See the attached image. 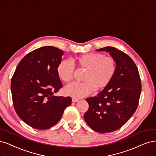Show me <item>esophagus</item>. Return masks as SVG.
<instances>
[{"label": "esophagus", "mask_w": 156, "mask_h": 156, "mask_svg": "<svg viewBox=\"0 0 156 156\" xmlns=\"http://www.w3.org/2000/svg\"><path fill=\"white\" fill-rule=\"evenodd\" d=\"M79 100V99L76 98H72V101L73 102H77Z\"/></svg>", "instance_id": "obj_1"}]
</instances>
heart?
<instances>
[{
  "instance_id": "1",
  "label": "heart",
  "mask_w": 156,
  "mask_h": 156,
  "mask_svg": "<svg viewBox=\"0 0 156 156\" xmlns=\"http://www.w3.org/2000/svg\"><path fill=\"white\" fill-rule=\"evenodd\" d=\"M74 62L77 68L85 70L83 82H73L64 88L66 94L80 98L91 94L95 90H101L110 84L116 72V61L114 58L101 53H87L80 55ZM57 74L60 80L69 82L74 73V67L69 60H62L57 67Z\"/></svg>"
}]
</instances>
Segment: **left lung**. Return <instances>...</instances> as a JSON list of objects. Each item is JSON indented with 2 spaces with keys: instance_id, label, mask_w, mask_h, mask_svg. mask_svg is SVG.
Listing matches in <instances>:
<instances>
[{
  "instance_id": "left-lung-1",
  "label": "left lung",
  "mask_w": 156,
  "mask_h": 156,
  "mask_svg": "<svg viewBox=\"0 0 156 156\" xmlns=\"http://www.w3.org/2000/svg\"><path fill=\"white\" fill-rule=\"evenodd\" d=\"M109 53L116 61V72L107 87L96 96L86 99L89 109L85 122L93 130L108 133L118 130L136 111L141 91L137 66L131 58L114 47L97 50Z\"/></svg>"
}]
</instances>
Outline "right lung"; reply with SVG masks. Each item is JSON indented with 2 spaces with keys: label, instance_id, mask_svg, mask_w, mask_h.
<instances>
[{
  "label": "right lung",
  "instance_id": "1",
  "mask_svg": "<svg viewBox=\"0 0 156 156\" xmlns=\"http://www.w3.org/2000/svg\"><path fill=\"white\" fill-rule=\"evenodd\" d=\"M63 55L61 49L52 46L34 50L21 60L11 78L15 110L34 129L45 130L54 126L71 104V97L54 95L63 87L56 71Z\"/></svg>",
  "mask_w": 156,
  "mask_h": 156
}]
</instances>
